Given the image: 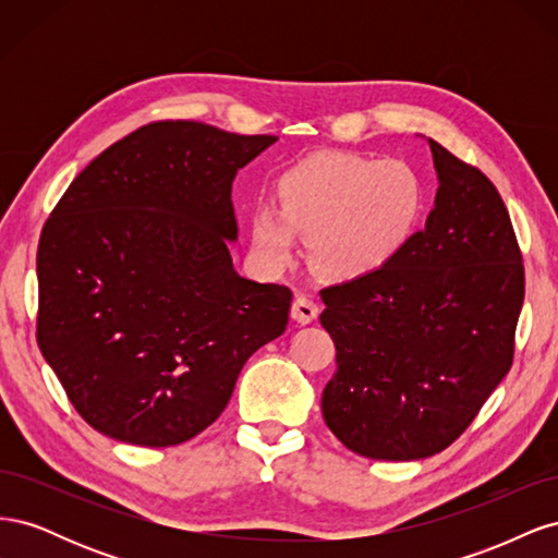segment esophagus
Masks as SVG:
<instances>
[{
    "label": "esophagus",
    "instance_id": "obj_1",
    "mask_svg": "<svg viewBox=\"0 0 558 558\" xmlns=\"http://www.w3.org/2000/svg\"><path fill=\"white\" fill-rule=\"evenodd\" d=\"M291 316L298 320V324H312V320L318 316V305L307 293H300L293 300Z\"/></svg>",
    "mask_w": 558,
    "mask_h": 558
}]
</instances>
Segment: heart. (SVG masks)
<instances>
[{
    "instance_id": "heart-1",
    "label": "heart",
    "mask_w": 558,
    "mask_h": 558,
    "mask_svg": "<svg viewBox=\"0 0 558 558\" xmlns=\"http://www.w3.org/2000/svg\"><path fill=\"white\" fill-rule=\"evenodd\" d=\"M277 207L251 216V240L269 265L295 256L298 235L312 238L320 272L353 279L375 272L410 242L426 189L414 167L349 150H320L277 181Z\"/></svg>"
}]
</instances>
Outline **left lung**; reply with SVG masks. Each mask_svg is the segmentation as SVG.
<instances>
[{
	"label": "left lung",
	"instance_id": "1",
	"mask_svg": "<svg viewBox=\"0 0 558 558\" xmlns=\"http://www.w3.org/2000/svg\"><path fill=\"white\" fill-rule=\"evenodd\" d=\"M440 179L426 228L379 269L320 289L337 373L326 426L375 461L447 449L510 373L526 293L508 207L475 165L428 140Z\"/></svg>",
	"mask_w": 558,
	"mask_h": 558
}]
</instances>
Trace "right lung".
Returning <instances> with one entry per match:
<instances>
[{
	"instance_id": "right-lung-1",
	"label": "right lung",
	"mask_w": 558,
	"mask_h": 558,
	"mask_svg": "<svg viewBox=\"0 0 558 558\" xmlns=\"http://www.w3.org/2000/svg\"><path fill=\"white\" fill-rule=\"evenodd\" d=\"M156 121L102 150L44 223L37 342L88 426L137 447L221 416L253 351L289 326L291 289L234 272L232 179L275 144Z\"/></svg>"
}]
</instances>
